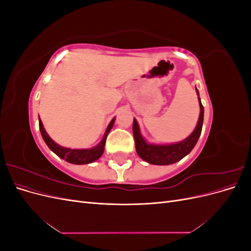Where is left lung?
I'll return each instance as SVG.
<instances>
[{"label": "left lung", "mask_w": 251, "mask_h": 251, "mask_svg": "<svg viewBox=\"0 0 251 251\" xmlns=\"http://www.w3.org/2000/svg\"><path fill=\"white\" fill-rule=\"evenodd\" d=\"M197 94L199 96V91L196 88ZM200 104V115L198 123L195 127L193 133L188 136L184 140L171 143V144H153L149 143L142 137L139 125L137 120L134 118L133 121V135L135 139L136 151L142 160L147 161L151 164L156 165H169L181 160L182 158L185 157L191 153L192 150L195 148L197 141H198L203 126L204 118V108L201 103L200 97H198Z\"/></svg>", "instance_id": "obj_1"}]
</instances>
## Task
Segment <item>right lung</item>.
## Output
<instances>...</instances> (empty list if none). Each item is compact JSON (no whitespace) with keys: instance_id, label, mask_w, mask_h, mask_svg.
Instances as JSON below:
<instances>
[{"instance_id":"right-lung-1","label":"right lung","mask_w":251,"mask_h":251,"mask_svg":"<svg viewBox=\"0 0 251 251\" xmlns=\"http://www.w3.org/2000/svg\"><path fill=\"white\" fill-rule=\"evenodd\" d=\"M114 123H115V117L111 120V123L109 124L107 130H105V133L103 135L101 141L98 143L96 147L91 148V149H69V148L59 146V144H57L55 141H53L50 138V136L47 134L46 130H45L41 118H39V125H40V131L42 134V137L44 141L46 142L48 148L59 158H62L67 162L73 163V164H88V163L96 161L97 159H100L104 151L107 136L110 133L111 128L113 127Z\"/></svg>"}]
</instances>
